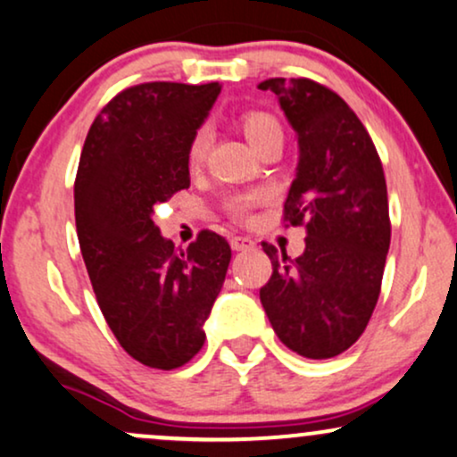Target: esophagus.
I'll use <instances>...</instances> for the list:
<instances>
[{
  "label": "esophagus",
  "mask_w": 457,
  "mask_h": 457,
  "mask_svg": "<svg viewBox=\"0 0 457 457\" xmlns=\"http://www.w3.org/2000/svg\"><path fill=\"white\" fill-rule=\"evenodd\" d=\"M229 245H232L234 251H249V249H253V246H255L253 240L246 238V236H232Z\"/></svg>",
  "instance_id": "obj_1"
}]
</instances>
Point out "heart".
<instances>
[{
    "mask_svg": "<svg viewBox=\"0 0 457 457\" xmlns=\"http://www.w3.org/2000/svg\"><path fill=\"white\" fill-rule=\"evenodd\" d=\"M243 130L246 139H249V144L253 145V150L260 148L264 141H269L272 137H283L279 122H277L272 115L262 112L246 113L243 118ZM208 145H211V130L206 127L197 129L195 135L191 137V144H188V162H191V165H199V162L206 159ZM253 202L255 197H236L229 202V211H232L236 217H243Z\"/></svg>",
    "mask_w": 457,
    "mask_h": 457,
    "instance_id": "1",
    "label": "heart"
}]
</instances>
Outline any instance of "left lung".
<instances>
[{
  "label": "left lung",
  "instance_id": "left-lung-1",
  "mask_svg": "<svg viewBox=\"0 0 457 457\" xmlns=\"http://www.w3.org/2000/svg\"><path fill=\"white\" fill-rule=\"evenodd\" d=\"M298 139L283 219L305 225L296 260L262 243L272 275L260 301L277 337L307 359H330L361 337L391 243L385 171L370 133L342 96L312 79H269Z\"/></svg>",
  "mask_w": 457,
  "mask_h": 457
}]
</instances>
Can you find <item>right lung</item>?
<instances>
[{
	"mask_svg": "<svg viewBox=\"0 0 457 457\" xmlns=\"http://www.w3.org/2000/svg\"><path fill=\"white\" fill-rule=\"evenodd\" d=\"M221 86L141 83L103 107L75 180L79 246L109 328L127 353L176 370L202 350L232 249L204 229L176 251L152 221L156 204L188 188V144Z\"/></svg>",
	"mask_w": 457,
	"mask_h": 457,
	"instance_id": "right-lung-1",
	"label": "right lung"
}]
</instances>
